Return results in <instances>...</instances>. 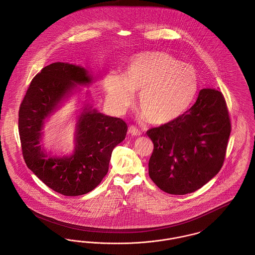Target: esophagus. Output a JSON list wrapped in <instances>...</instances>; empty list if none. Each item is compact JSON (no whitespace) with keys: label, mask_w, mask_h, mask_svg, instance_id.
<instances>
[{"label":"esophagus","mask_w":255,"mask_h":255,"mask_svg":"<svg viewBox=\"0 0 255 255\" xmlns=\"http://www.w3.org/2000/svg\"><path fill=\"white\" fill-rule=\"evenodd\" d=\"M128 133H131L132 135H134V136H136V135H140V131L138 130V129H136L134 126H130L129 128H128Z\"/></svg>","instance_id":"obj_1"}]
</instances>
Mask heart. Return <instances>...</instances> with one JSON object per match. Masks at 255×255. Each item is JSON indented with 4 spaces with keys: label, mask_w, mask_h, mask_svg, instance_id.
Returning a JSON list of instances; mask_svg holds the SVG:
<instances>
[{
    "label": "heart",
    "mask_w": 255,
    "mask_h": 255,
    "mask_svg": "<svg viewBox=\"0 0 255 255\" xmlns=\"http://www.w3.org/2000/svg\"><path fill=\"white\" fill-rule=\"evenodd\" d=\"M110 101L119 110L127 109L138 95L141 118L162 126L177 121L190 108L199 89L194 68L166 52L145 51L132 57L123 75L112 73L105 80Z\"/></svg>",
    "instance_id": "b5f03b06"
}]
</instances>
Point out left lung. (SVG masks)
Returning a JSON list of instances; mask_svg holds the SVG:
<instances>
[{
  "label": "left lung",
  "mask_w": 255,
  "mask_h": 255,
  "mask_svg": "<svg viewBox=\"0 0 255 255\" xmlns=\"http://www.w3.org/2000/svg\"><path fill=\"white\" fill-rule=\"evenodd\" d=\"M231 131L223 94L201 90L180 119L146 132L154 143L148 164L151 180L169 194L198 190L222 168Z\"/></svg>",
  "instance_id": "8db88e82"
}]
</instances>
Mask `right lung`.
Segmentation results:
<instances>
[{
    "label": "right lung",
    "mask_w": 255,
    "mask_h": 255,
    "mask_svg": "<svg viewBox=\"0 0 255 255\" xmlns=\"http://www.w3.org/2000/svg\"><path fill=\"white\" fill-rule=\"evenodd\" d=\"M83 67L56 62L32 79L19 110V134L27 167L57 193L86 194L103 180L114 148L125 138L127 124L86 104L78 118L75 148L70 157L48 156L39 144L45 120L75 87L92 83Z\"/></svg>",
    "instance_id": "1"
}]
</instances>
